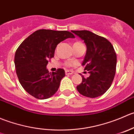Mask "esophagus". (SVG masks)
Listing matches in <instances>:
<instances>
[{"label":"esophagus","mask_w":134,"mask_h":134,"mask_svg":"<svg viewBox=\"0 0 134 134\" xmlns=\"http://www.w3.org/2000/svg\"><path fill=\"white\" fill-rule=\"evenodd\" d=\"M65 73L66 75H71V74H74L73 71H71V70H66Z\"/></svg>","instance_id":"34e87169"}]
</instances>
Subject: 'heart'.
Instances as JSON below:
<instances>
[{
	"instance_id": "1",
	"label": "heart",
	"mask_w": 134,
	"mask_h": 134,
	"mask_svg": "<svg viewBox=\"0 0 134 134\" xmlns=\"http://www.w3.org/2000/svg\"><path fill=\"white\" fill-rule=\"evenodd\" d=\"M75 43H81V42H75ZM75 43H74V44H75ZM68 65H71V63H68Z\"/></svg>"
}]
</instances>
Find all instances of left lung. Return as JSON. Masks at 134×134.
Returning a JSON list of instances; mask_svg holds the SVG:
<instances>
[{
    "label": "left lung",
    "instance_id": "left-lung-1",
    "mask_svg": "<svg viewBox=\"0 0 134 134\" xmlns=\"http://www.w3.org/2000/svg\"><path fill=\"white\" fill-rule=\"evenodd\" d=\"M84 41L87 52L82 65L89 77L82 75V82L77 90L83 96L96 98L109 88L115 75L116 55L112 44L104 37L88 30H71Z\"/></svg>",
    "mask_w": 134,
    "mask_h": 134
}]
</instances>
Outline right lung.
Wrapping results in <instances>:
<instances>
[{
	"label": "right lung",
	"mask_w": 134,
	"mask_h": 134,
	"mask_svg": "<svg viewBox=\"0 0 134 134\" xmlns=\"http://www.w3.org/2000/svg\"><path fill=\"white\" fill-rule=\"evenodd\" d=\"M74 38L70 32L40 29L30 34L19 46L15 54L16 74L24 89L40 100L51 97L57 91L65 76L63 69L49 72L48 60L54 57L55 49L67 38Z\"/></svg>",
	"instance_id": "add662e5"
}]
</instances>
